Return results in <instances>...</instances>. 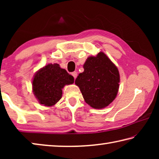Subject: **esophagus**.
Masks as SVG:
<instances>
[{
  "label": "esophagus",
  "instance_id": "esophagus-1",
  "mask_svg": "<svg viewBox=\"0 0 159 159\" xmlns=\"http://www.w3.org/2000/svg\"><path fill=\"white\" fill-rule=\"evenodd\" d=\"M71 75H72V76H74V79H76V77H77V73H76V71H74V72H72V74H71Z\"/></svg>",
  "mask_w": 159,
  "mask_h": 159
}]
</instances>
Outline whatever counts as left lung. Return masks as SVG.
Returning a JSON list of instances; mask_svg holds the SVG:
<instances>
[{
    "mask_svg": "<svg viewBox=\"0 0 159 159\" xmlns=\"http://www.w3.org/2000/svg\"><path fill=\"white\" fill-rule=\"evenodd\" d=\"M75 83L85 102L95 109H103L111 103L119 88V72L115 64L102 52L91 56L83 65Z\"/></svg>",
    "mask_w": 159,
    "mask_h": 159,
    "instance_id": "left-lung-1",
    "label": "left lung"
}]
</instances>
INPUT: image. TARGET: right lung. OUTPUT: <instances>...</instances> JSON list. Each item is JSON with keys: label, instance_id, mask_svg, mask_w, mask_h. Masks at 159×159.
<instances>
[{"label": "right lung", "instance_id": "1", "mask_svg": "<svg viewBox=\"0 0 159 159\" xmlns=\"http://www.w3.org/2000/svg\"><path fill=\"white\" fill-rule=\"evenodd\" d=\"M74 82V77L58 64H49L34 75L33 92L40 104L51 107L61 99L64 86Z\"/></svg>", "mask_w": 159, "mask_h": 159}]
</instances>
